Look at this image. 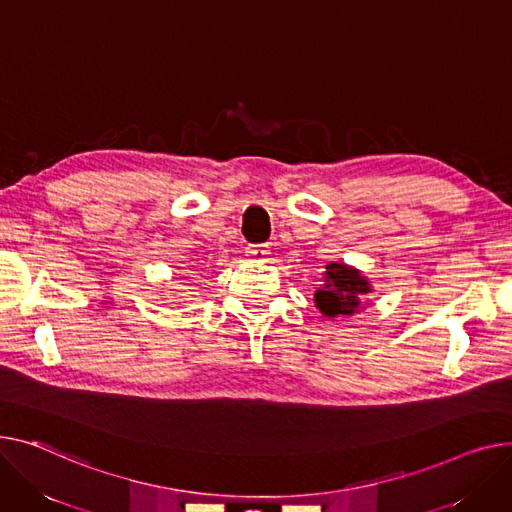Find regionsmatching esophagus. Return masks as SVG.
Here are the masks:
<instances>
[{"label": "esophagus", "instance_id": "34e87169", "mask_svg": "<svg viewBox=\"0 0 512 512\" xmlns=\"http://www.w3.org/2000/svg\"><path fill=\"white\" fill-rule=\"evenodd\" d=\"M247 257L253 259V261H265L269 257V247L267 245H249L245 249Z\"/></svg>", "mask_w": 512, "mask_h": 512}]
</instances>
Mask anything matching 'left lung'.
Segmentation results:
<instances>
[{
    "label": "left lung",
    "mask_w": 512,
    "mask_h": 512,
    "mask_svg": "<svg viewBox=\"0 0 512 512\" xmlns=\"http://www.w3.org/2000/svg\"><path fill=\"white\" fill-rule=\"evenodd\" d=\"M321 276L323 284L313 294L321 315L329 319L352 317L366 309L364 298L374 290L358 267L344 261H331L325 265Z\"/></svg>",
    "instance_id": "8db88e82"
}]
</instances>
